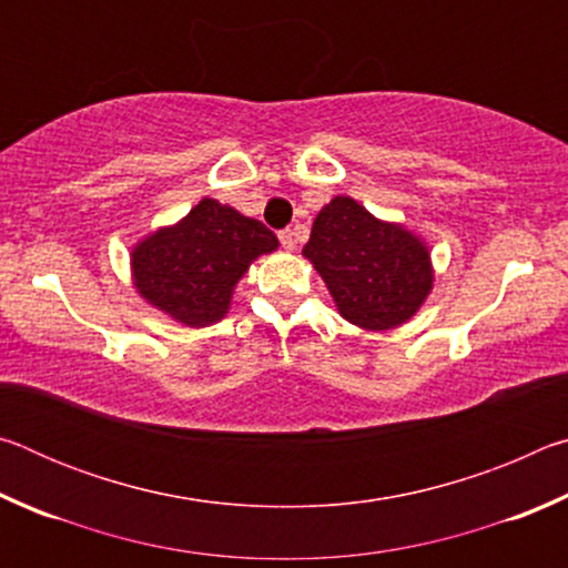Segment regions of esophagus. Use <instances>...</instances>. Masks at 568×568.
Listing matches in <instances>:
<instances>
[{
    "label": "esophagus",
    "instance_id": "1",
    "mask_svg": "<svg viewBox=\"0 0 568 568\" xmlns=\"http://www.w3.org/2000/svg\"><path fill=\"white\" fill-rule=\"evenodd\" d=\"M277 237H281V245H283L285 250H295V245H297V237H295V233H293L291 227H287V230H281V235H277Z\"/></svg>",
    "mask_w": 568,
    "mask_h": 568
}]
</instances>
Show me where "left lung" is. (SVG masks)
<instances>
[{
  "instance_id": "1",
  "label": "left lung",
  "mask_w": 568,
  "mask_h": 568,
  "mask_svg": "<svg viewBox=\"0 0 568 568\" xmlns=\"http://www.w3.org/2000/svg\"><path fill=\"white\" fill-rule=\"evenodd\" d=\"M303 255L328 285L338 313L363 331L398 328L434 291L428 245L348 195H335L315 215Z\"/></svg>"
}]
</instances>
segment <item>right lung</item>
<instances>
[{"label":"right lung","instance_id":"1","mask_svg":"<svg viewBox=\"0 0 568 568\" xmlns=\"http://www.w3.org/2000/svg\"><path fill=\"white\" fill-rule=\"evenodd\" d=\"M277 245L261 220L203 197L175 225L152 230L132 247V285L172 321L205 328L225 318L250 263Z\"/></svg>","mask_w":568,"mask_h":568}]
</instances>
